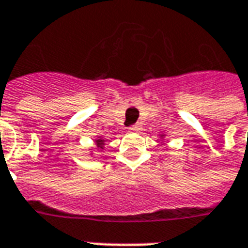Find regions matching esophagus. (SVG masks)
<instances>
[{
    "label": "esophagus",
    "mask_w": 248,
    "mask_h": 248,
    "mask_svg": "<svg viewBox=\"0 0 248 248\" xmlns=\"http://www.w3.org/2000/svg\"><path fill=\"white\" fill-rule=\"evenodd\" d=\"M140 129H141V126H140L139 124L129 126V132H140Z\"/></svg>",
    "instance_id": "34e87169"
}]
</instances>
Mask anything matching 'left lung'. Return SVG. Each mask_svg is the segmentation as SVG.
Masks as SVG:
<instances>
[{
	"mask_svg": "<svg viewBox=\"0 0 248 248\" xmlns=\"http://www.w3.org/2000/svg\"><path fill=\"white\" fill-rule=\"evenodd\" d=\"M162 136H163V135H162Z\"/></svg>",
	"mask_w": 248,
	"mask_h": 248,
	"instance_id": "left-lung-1",
	"label": "left lung"
}]
</instances>
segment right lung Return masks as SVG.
Listing matches in <instances>:
<instances>
[{
  "label": "right lung",
  "mask_w": 248,
  "mask_h": 248,
  "mask_svg": "<svg viewBox=\"0 0 248 248\" xmlns=\"http://www.w3.org/2000/svg\"><path fill=\"white\" fill-rule=\"evenodd\" d=\"M95 144H96V146H98V148H99V149H103L104 141L99 137V139H98V140H95Z\"/></svg>",
  "instance_id": "add662e5"
}]
</instances>
